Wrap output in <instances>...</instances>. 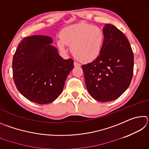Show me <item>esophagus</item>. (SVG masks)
<instances>
[{
  "label": "esophagus",
  "mask_w": 149,
  "mask_h": 149,
  "mask_svg": "<svg viewBox=\"0 0 149 149\" xmlns=\"http://www.w3.org/2000/svg\"><path fill=\"white\" fill-rule=\"evenodd\" d=\"M74 64L75 66H80V64H79V63L77 62H75V61H74Z\"/></svg>",
  "instance_id": "obj_1"
}]
</instances>
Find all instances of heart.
<instances>
[{
  "label": "heart",
  "instance_id": "b5f03b06",
  "mask_svg": "<svg viewBox=\"0 0 149 149\" xmlns=\"http://www.w3.org/2000/svg\"><path fill=\"white\" fill-rule=\"evenodd\" d=\"M104 40L102 28L93 24L81 22L63 29L58 45L65 50L66 45L71 46L73 54L82 62L95 60L101 51Z\"/></svg>",
  "mask_w": 149,
  "mask_h": 149
}]
</instances>
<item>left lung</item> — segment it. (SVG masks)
Here are the masks:
<instances>
[{"label":"left lung","instance_id":"1","mask_svg":"<svg viewBox=\"0 0 149 149\" xmlns=\"http://www.w3.org/2000/svg\"><path fill=\"white\" fill-rule=\"evenodd\" d=\"M103 31L104 43L99 56L81 67L91 97L98 101L109 102L120 97L129 87L134 56L128 39L117 27L106 24Z\"/></svg>","mask_w":149,"mask_h":149}]
</instances>
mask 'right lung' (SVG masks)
Returning <instances> with one entry per match:
<instances>
[{
  "label": "right lung",
  "instance_id": "obj_1",
  "mask_svg": "<svg viewBox=\"0 0 149 149\" xmlns=\"http://www.w3.org/2000/svg\"><path fill=\"white\" fill-rule=\"evenodd\" d=\"M51 37L32 35L18 45L12 60L13 79L21 94L39 104L53 102L62 93L74 68V60H64Z\"/></svg>",
  "mask_w": 149,
  "mask_h": 149
}]
</instances>
